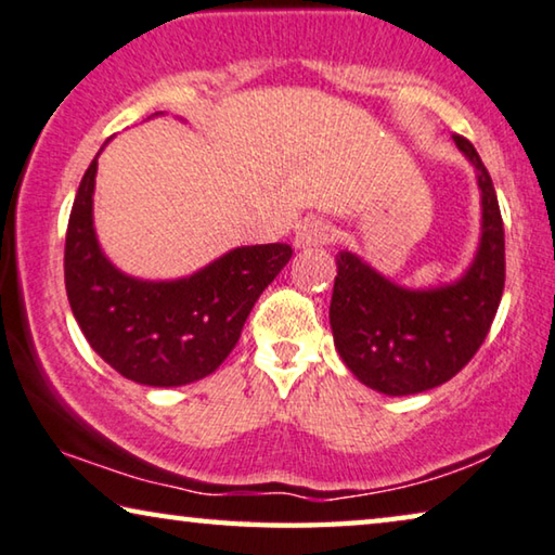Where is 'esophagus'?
Segmentation results:
<instances>
[{
	"label": "esophagus",
	"instance_id": "esophagus-1",
	"mask_svg": "<svg viewBox=\"0 0 555 555\" xmlns=\"http://www.w3.org/2000/svg\"><path fill=\"white\" fill-rule=\"evenodd\" d=\"M331 240H333V224L320 218H312L297 224L293 243L295 247H312V245L331 243Z\"/></svg>",
	"mask_w": 555,
	"mask_h": 555
}]
</instances>
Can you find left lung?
I'll return each instance as SVG.
<instances>
[{
  "mask_svg": "<svg viewBox=\"0 0 555 555\" xmlns=\"http://www.w3.org/2000/svg\"><path fill=\"white\" fill-rule=\"evenodd\" d=\"M453 142L476 165L483 232L476 260L453 285L408 291L358 255L335 258L331 300L335 348L350 373L385 396H413L461 373L483 345L505 283L503 218L493 180L473 144Z\"/></svg>",
  "mask_w": 555,
  "mask_h": 555,
  "instance_id": "1",
  "label": "left lung"
}]
</instances>
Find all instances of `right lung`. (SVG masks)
<instances>
[{
  "instance_id": "1",
  "label": "right lung",
  "mask_w": 555,
  "mask_h": 555,
  "mask_svg": "<svg viewBox=\"0 0 555 555\" xmlns=\"http://www.w3.org/2000/svg\"><path fill=\"white\" fill-rule=\"evenodd\" d=\"M98 157L79 182L64 243V287L92 350L127 380L175 388L230 356L253 305L287 260L285 243L235 247L195 275L147 283L104 258L92 224Z\"/></svg>"
}]
</instances>
